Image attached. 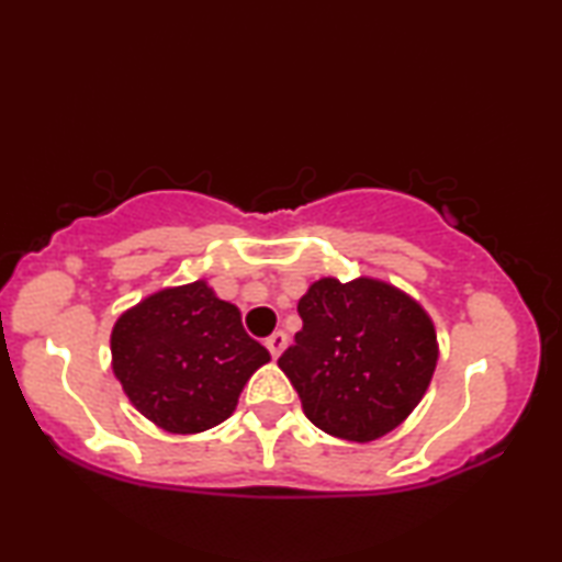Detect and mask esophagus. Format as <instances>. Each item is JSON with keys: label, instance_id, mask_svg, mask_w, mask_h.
<instances>
[{"label": "esophagus", "instance_id": "34e87169", "mask_svg": "<svg viewBox=\"0 0 562 562\" xmlns=\"http://www.w3.org/2000/svg\"><path fill=\"white\" fill-rule=\"evenodd\" d=\"M265 347H268L270 355L278 359L282 355V349L288 347V335H284V331H274V335H270L268 339H265Z\"/></svg>", "mask_w": 562, "mask_h": 562}]
</instances>
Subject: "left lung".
<instances>
[{
  "label": "left lung",
  "mask_w": 562,
  "mask_h": 562,
  "mask_svg": "<svg viewBox=\"0 0 562 562\" xmlns=\"http://www.w3.org/2000/svg\"><path fill=\"white\" fill-rule=\"evenodd\" d=\"M297 312L302 329L278 364L310 422L359 443L396 429L439 359L426 312L392 284L364 278L315 282Z\"/></svg>",
  "instance_id": "obj_1"
}]
</instances>
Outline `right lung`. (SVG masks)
Here are the masks:
<instances>
[{
	"label": "right lung",
	"mask_w": 562,
	"mask_h": 562,
	"mask_svg": "<svg viewBox=\"0 0 562 562\" xmlns=\"http://www.w3.org/2000/svg\"><path fill=\"white\" fill-rule=\"evenodd\" d=\"M111 355L133 406L173 434L225 422L247 379L270 361L235 304L217 300L205 282L156 292L121 315Z\"/></svg>",
	"instance_id": "1"
}]
</instances>
